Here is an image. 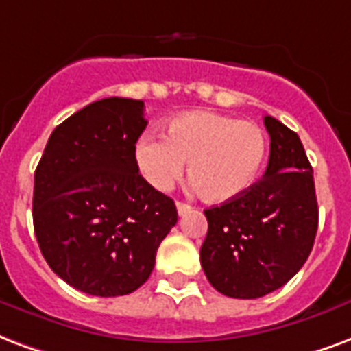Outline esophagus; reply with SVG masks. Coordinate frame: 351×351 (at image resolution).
<instances>
[{
  "mask_svg": "<svg viewBox=\"0 0 351 351\" xmlns=\"http://www.w3.org/2000/svg\"><path fill=\"white\" fill-rule=\"evenodd\" d=\"M176 210H178V215H186L188 214V212H191V206H189V204H186V202H176Z\"/></svg>",
  "mask_w": 351,
  "mask_h": 351,
  "instance_id": "obj_1",
  "label": "esophagus"
}]
</instances>
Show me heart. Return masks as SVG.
Listing matches in <instances>:
<instances>
[{"mask_svg": "<svg viewBox=\"0 0 351 351\" xmlns=\"http://www.w3.org/2000/svg\"><path fill=\"white\" fill-rule=\"evenodd\" d=\"M268 156V137L255 123L193 110L169 119L165 137L143 134L134 163L150 188L169 191L184 175L206 202H227L255 186Z\"/></svg>", "mask_w": 351, "mask_h": 351, "instance_id": "heart-1", "label": "heart"}]
</instances>
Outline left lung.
I'll return each mask as SVG.
<instances>
[{"mask_svg": "<svg viewBox=\"0 0 351 351\" xmlns=\"http://www.w3.org/2000/svg\"><path fill=\"white\" fill-rule=\"evenodd\" d=\"M264 126L271 143L261 182L204 210L202 269L217 292L238 300H256L287 285L311 255L318 228L313 167L300 137L269 115Z\"/></svg>", "mask_w": 351, "mask_h": 351, "instance_id": "1", "label": "left lung"}]
</instances>
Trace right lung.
I'll use <instances>...</instances> for the list:
<instances>
[{"label": "right lung", "instance_id": "add662e5", "mask_svg": "<svg viewBox=\"0 0 351 351\" xmlns=\"http://www.w3.org/2000/svg\"><path fill=\"white\" fill-rule=\"evenodd\" d=\"M145 126L141 100L89 104L51 132L35 171L38 247L48 266L85 294L137 290L178 219L173 199L150 188L134 163Z\"/></svg>", "mask_w": 351, "mask_h": 351}]
</instances>
